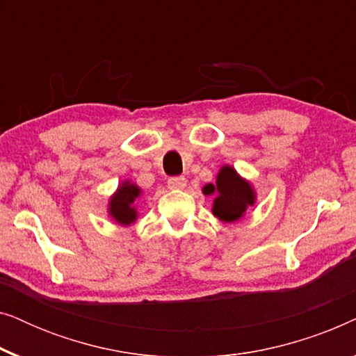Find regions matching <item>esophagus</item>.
Masks as SVG:
<instances>
[{
    "label": "esophagus",
    "mask_w": 356,
    "mask_h": 356,
    "mask_svg": "<svg viewBox=\"0 0 356 356\" xmlns=\"http://www.w3.org/2000/svg\"><path fill=\"white\" fill-rule=\"evenodd\" d=\"M186 186V178L183 177H173L168 179V188L170 189H183Z\"/></svg>",
    "instance_id": "obj_1"
}]
</instances>
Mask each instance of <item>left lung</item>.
<instances>
[{
	"mask_svg": "<svg viewBox=\"0 0 356 356\" xmlns=\"http://www.w3.org/2000/svg\"><path fill=\"white\" fill-rule=\"evenodd\" d=\"M206 196H216L212 213L225 223L238 222L245 217L248 207L254 206L256 191L252 184L240 177L230 165H223L217 175L216 184L209 183L202 188Z\"/></svg>",
	"mask_w": 356,
	"mask_h": 356,
	"instance_id": "8db88e82",
	"label": "left lung"
}]
</instances>
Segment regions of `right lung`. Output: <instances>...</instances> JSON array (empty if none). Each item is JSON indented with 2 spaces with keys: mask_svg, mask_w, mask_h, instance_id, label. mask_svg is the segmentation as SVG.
Returning <instances> with one entry per match:
<instances>
[{
  "mask_svg": "<svg viewBox=\"0 0 356 356\" xmlns=\"http://www.w3.org/2000/svg\"><path fill=\"white\" fill-rule=\"evenodd\" d=\"M143 194L138 184L124 179L118 184V189L108 201V216L121 227H128L138 220V207L136 202Z\"/></svg>",
  "mask_w": 356,
  "mask_h": 356,
  "instance_id": "right-lung-1",
  "label": "right lung"
}]
</instances>
